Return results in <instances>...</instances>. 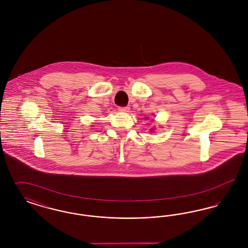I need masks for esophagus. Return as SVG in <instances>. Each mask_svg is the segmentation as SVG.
<instances>
[{
	"label": "esophagus",
	"instance_id": "1",
	"mask_svg": "<svg viewBox=\"0 0 248 248\" xmlns=\"http://www.w3.org/2000/svg\"><path fill=\"white\" fill-rule=\"evenodd\" d=\"M129 109V107H120L119 108V110L122 112H128Z\"/></svg>",
	"mask_w": 248,
	"mask_h": 248
}]
</instances>
